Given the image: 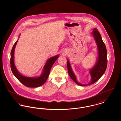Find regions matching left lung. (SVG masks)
<instances>
[{
  "instance_id": "left-lung-1",
  "label": "left lung",
  "mask_w": 121,
  "mask_h": 121,
  "mask_svg": "<svg viewBox=\"0 0 121 121\" xmlns=\"http://www.w3.org/2000/svg\"><path fill=\"white\" fill-rule=\"evenodd\" d=\"M92 35L97 45L98 56L97 62L95 64L92 69L89 70V73L91 77V80L89 83L87 84H82L78 81L76 76L73 72L68 59L67 61L68 70L70 78L76 84L81 86H85L94 83L103 76L107 69L108 60L106 46L102 40L101 35L97 29H93V31L92 32Z\"/></svg>"
}]
</instances>
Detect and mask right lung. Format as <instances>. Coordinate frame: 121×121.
I'll return each instance as SVG.
<instances>
[{
    "label": "right lung",
    "instance_id": "add662e5",
    "mask_svg": "<svg viewBox=\"0 0 121 121\" xmlns=\"http://www.w3.org/2000/svg\"><path fill=\"white\" fill-rule=\"evenodd\" d=\"M17 41L18 40L16 41L13 45L11 52L10 67L13 73L17 79L25 86L29 87H37L43 85L47 80L52 66L58 59L59 55H57L52 57L51 58H49L47 60L43 67V72L40 76L35 77L25 76L21 74L18 71L14 62V50L17 43Z\"/></svg>",
    "mask_w": 121,
    "mask_h": 121
}]
</instances>
